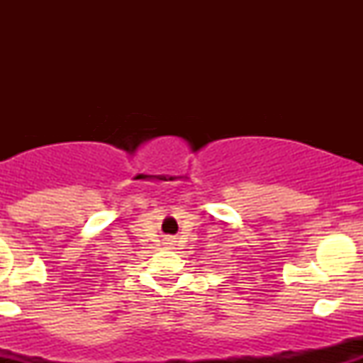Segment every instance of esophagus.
<instances>
[{"label": "esophagus", "instance_id": "esophagus-1", "mask_svg": "<svg viewBox=\"0 0 363 363\" xmlns=\"http://www.w3.org/2000/svg\"><path fill=\"white\" fill-rule=\"evenodd\" d=\"M165 245H169V247H174L176 245V239L174 237H165Z\"/></svg>", "mask_w": 363, "mask_h": 363}]
</instances>
